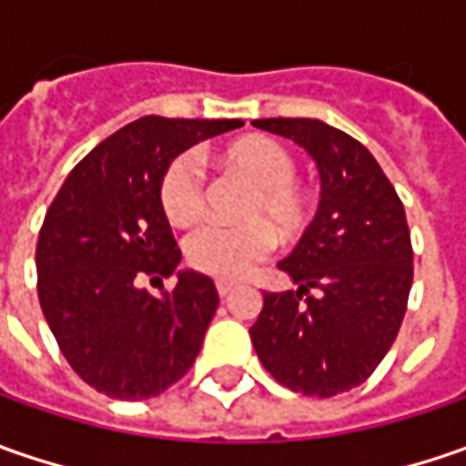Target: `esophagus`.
I'll list each match as a JSON object with an SVG mask.
<instances>
[{
	"mask_svg": "<svg viewBox=\"0 0 466 466\" xmlns=\"http://www.w3.org/2000/svg\"><path fill=\"white\" fill-rule=\"evenodd\" d=\"M236 290V282L233 279H218V293L220 296H228V293H233Z\"/></svg>",
	"mask_w": 466,
	"mask_h": 466,
	"instance_id": "obj_1",
	"label": "esophagus"
}]
</instances>
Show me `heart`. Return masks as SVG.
I'll list each match as a JSON object with an SVG mask.
<instances>
[{
    "label": "heart",
    "instance_id": "obj_1",
    "mask_svg": "<svg viewBox=\"0 0 466 466\" xmlns=\"http://www.w3.org/2000/svg\"><path fill=\"white\" fill-rule=\"evenodd\" d=\"M225 170L251 187L243 218L248 223H209L191 233L187 241L188 261L215 278H243L282 238L296 236L309 218V194L298 187L296 157L278 139L243 137L220 153ZM160 202L173 225H194L205 215V170L197 155H178L163 176Z\"/></svg>",
    "mask_w": 466,
    "mask_h": 466
}]
</instances>
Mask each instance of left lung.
I'll list each match as a JSON object with an SVG mask.
<instances>
[{
	"label": "left lung",
	"instance_id": "left-lung-1",
	"mask_svg": "<svg viewBox=\"0 0 466 466\" xmlns=\"http://www.w3.org/2000/svg\"><path fill=\"white\" fill-rule=\"evenodd\" d=\"M316 163L321 199L313 223L279 261L298 290L264 293L248 329L261 366L306 397L360 386L397 339L412 288L404 207L366 147L319 118H257Z\"/></svg>",
	"mask_w": 466,
	"mask_h": 466
}]
</instances>
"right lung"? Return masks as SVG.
<instances>
[{
  "mask_svg": "<svg viewBox=\"0 0 466 466\" xmlns=\"http://www.w3.org/2000/svg\"><path fill=\"white\" fill-rule=\"evenodd\" d=\"M238 127L241 118H137L82 157L46 212L35 269L48 329L82 381L111 400L157 397L199 355L220 298L207 275L178 269L160 187L184 150ZM173 271L170 294L138 285Z\"/></svg>",
  "mask_w": 466,
  "mask_h": 466,
  "instance_id": "obj_1",
  "label": "right lung"
}]
</instances>
